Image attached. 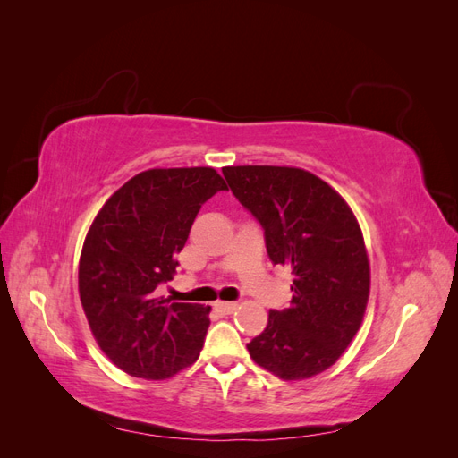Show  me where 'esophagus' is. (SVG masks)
<instances>
[{"instance_id":"obj_1","label":"esophagus","mask_w":458,"mask_h":458,"mask_svg":"<svg viewBox=\"0 0 458 458\" xmlns=\"http://www.w3.org/2000/svg\"><path fill=\"white\" fill-rule=\"evenodd\" d=\"M214 310L221 315H231L234 310H237V303H234V301H216Z\"/></svg>"}]
</instances>
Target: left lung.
Instances as JSON below:
<instances>
[{"label":"left lung","instance_id":"obj_1","mask_svg":"<svg viewBox=\"0 0 458 458\" xmlns=\"http://www.w3.org/2000/svg\"><path fill=\"white\" fill-rule=\"evenodd\" d=\"M224 175L261 225L269 259L293 273L288 308L271 310L246 348L276 377L311 378L338 361L361 327L370 288L361 229L338 192L306 170L231 165Z\"/></svg>","mask_w":458,"mask_h":458}]
</instances>
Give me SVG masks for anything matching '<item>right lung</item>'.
I'll use <instances>...</instances> for the list:
<instances>
[{
	"instance_id": "1",
	"label": "right lung",
	"mask_w": 458,
	"mask_h": 458,
	"mask_svg": "<svg viewBox=\"0 0 458 458\" xmlns=\"http://www.w3.org/2000/svg\"><path fill=\"white\" fill-rule=\"evenodd\" d=\"M227 191L214 168L148 170L110 197L84 242L78 286L106 357L135 378L162 380L199 359L210 308L158 298L202 204Z\"/></svg>"
}]
</instances>
